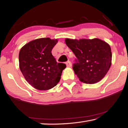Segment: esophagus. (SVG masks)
<instances>
[{"mask_svg":"<svg viewBox=\"0 0 128 128\" xmlns=\"http://www.w3.org/2000/svg\"><path fill=\"white\" fill-rule=\"evenodd\" d=\"M66 64L67 67H71L72 66V63L70 61H68L67 62H66Z\"/></svg>","mask_w":128,"mask_h":128,"instance_id":"obj_1","label":"esophagus"}]
</instances>
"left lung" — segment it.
Returning <instances> with one entry per match:
<instances>
[{
	"mask_svg": "<svg viewBox=\"0 0 128 128\" xmlns=\"http://www.w3.org/2000/svg\"><path fill=\"white\" fill-rule=\"evenodd\" d=\"M66 44L77 57L73 68L80 81L95 84L104 77L112 64L110 45L98 38L93 39L66 38Z\"/></svg>",
	"mask_w": 128,
	"mask_h": 128,
	"instance_id": "8db88e82",
	"label": "left lung"
}]
</instances>
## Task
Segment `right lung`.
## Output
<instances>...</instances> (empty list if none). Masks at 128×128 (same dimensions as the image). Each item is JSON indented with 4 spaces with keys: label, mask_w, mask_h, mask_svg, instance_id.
Returning <instances> with one entry per match:
<instances>
[{
    "label": "right lung",
    "mask_w": 128,
    "mask_h": 128,
    "mask_svg": "<svg viewBox=\"0 0 128 128\" xmlns=\"http://www.w3.org/2000/svg\"><path fill=\"white\" fill-rule=\"evenodd\" d=\"M57 39L40 38L28 42L20 50L19 66L27 82L36 90H48L60 82L66 64L57 63L51 54Z\"/></svg>",
    "instance_id": "add662e5"
}]
</instances>
